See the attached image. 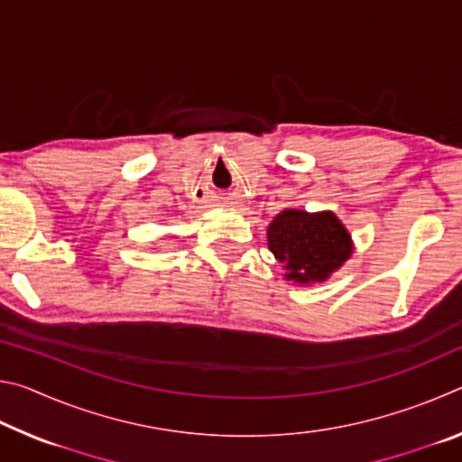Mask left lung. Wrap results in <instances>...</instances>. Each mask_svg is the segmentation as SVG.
<instances>
[{"mask_svg":"<svg viewBox=\"0 0 462 462\" xmlns=\"http://www.w3.org/2000/svg\"><path fill=\"white\" fill-rule=\"evenodd\" d=\"M267 242L275 259L283 264V279L300 287L324 283L355 250L346 226L328 209H283L269 224Z\"/></svg>","mask_w":462,"mask_h":462,"instance_id":"obj_1","label":"left lung"}]
</instances>
